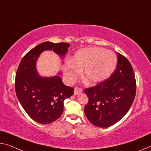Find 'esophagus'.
Segmentation results:
<instances>
[{
	"label": "esophagus",
	"instance_id": "esophagus-1",
	"mask_svg": "<svg viewBox=\"0 0 151 151\" xmlns=\"http://www.w3.org/2000/svg\"><path fill=\"white\" fill-rule=\"evenodd\" d=\"M83 92V89L82 88H81L79 87H75V89H74V94L75 95H78L79 93Z\"/></svg>",
	"mask_w": 151,
	"mask_h": 151
}]
</instances>
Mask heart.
Listing matches in <instances>:
<instances>
[{"instance_id": "heart-1", "label": "heart", "mask_w": 151, "mask_h": 151, "mask_svg": "<svg viewBox=\"0 0 151 151\" xmlns=\"http://www.w3.org/2000/svg\"><path fill=\"white\" fill-rule=\"evenodd\" d=\"M116 56L111 51L99 47H88L76 52L64 66V71L70 81L75 80L85 69L83 79L87 84L102 82L111 75L116 65Z\"/></svg>"}]
</instances>
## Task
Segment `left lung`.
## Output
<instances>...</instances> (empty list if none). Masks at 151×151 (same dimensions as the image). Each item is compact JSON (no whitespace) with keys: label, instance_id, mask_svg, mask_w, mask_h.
<instances>
[{"label":"left lung","instance_id":"left-lung-1","mask_svg":"<svg viewBox=\"0 0 151 151\" xmlns=\"http://www.w3.org/2000/svg\"><path fill=\"white\" fill-rule=\"evenodd\" d=\"M118 64L111 75L99 84L86 88L88 101L85 107L87 119L97 127L107 128L123 118L134 100L136 82L130 62L117 52Z\"/></svg>","mask_w":151,"mask_h":151}]
</instances>
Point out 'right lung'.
<instances>
[{"mask_svg":"<svg viewBox=\"0 0 151 151\" xmlns=\"http://www.w3.org/2000/svg\"><path fill=\"white\" fill-rule=\"evenodd\" d=\"M69 46L68 43L43 42L29 51L18 66L15 83L17 97L29 116L40 124H50L61 116L64 99L73 95L74 88L64 85L58 76L40 77L35 70L37 57L45 50H53L64 56Z\"/></svg>","mask_w":151,"mask_h":151,"instance_id":"1","label":"right lung"}]
</instances>
